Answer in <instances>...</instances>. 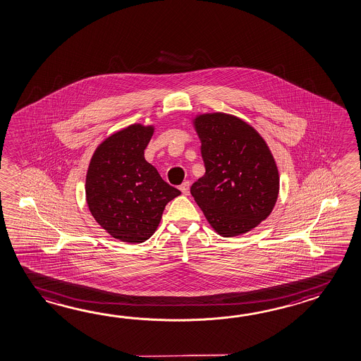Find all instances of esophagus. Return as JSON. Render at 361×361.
<instances>
[{
  "instance_id": "1",
  "label": "esophagus",
  "mask_w": 361,
  "mask_h": 361,
  "mask_svg": "<svg viewBox=\"0 0 361 361\" xmlns=\"http://www.w3.org/2000/svg\"><path fill=\"white\" fill-rule=\"evenodd\" d=\"M180 190H181L184 195H189V192H190V183L189 181L183 183V184L180 185Z\"/></svg>"
}]
</instances>
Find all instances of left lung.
<instances>
[{
  "label": "left lung",
  "instance_id": "obj_1",
  "mask_svg": "<svg viewBox=\"0 0 361 361\" xmlns=\"http://www.w3.org/2000/svg\"><path fill=\"white\" fill-rule=\"evenodd\" d=\"M206 173L192 185L194 200L221 236L242 235L266 220L279 195V171L264 137L228 113L192 118Z\"/></svg>",
  "mask_w": 361,
  "mask_h": 361
}]
</instances>
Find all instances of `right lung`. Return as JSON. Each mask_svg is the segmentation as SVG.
I'll use <instances>...</instances> for the list:
<instances>
[{"mask_svg": "<svg viewBox=\"0 0 361 361\" xmlns=\"http://www.w3.org/2000/svg\"><path fill=\"white\" fill-rule=\"evenodd\" d=\"M153 133V125L128 126L108 136L90 161L85 186L90 212L109 235L126 243L153 235L166 204L181 194L145 161Z\"/></svg>", "mask_w": 361, "mask_h": 361, "instance_id": "right-lung-1", "label": "right lung"}]
</instances>
